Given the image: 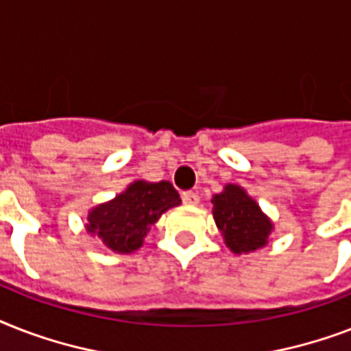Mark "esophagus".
I'll list each match as a JSON object with an SVG mask.
<instances>
[{
  "label": "esophagus",
  "instance_id": "1",
  "mask_svg": "<svg viewBox=\"0 0 351 351\" xmlns=\"http://www.w3.org/2000/svg\"><path fill=\"white\" fill-rule=\"evenodd\" d=\"M182 200H184V204H187V206H197V204L200 202V197H198V193L195 191H184L182 193Z\"/></svg>",
  "mask_w": 351,
  "mask_h": 351
}]
</instances>
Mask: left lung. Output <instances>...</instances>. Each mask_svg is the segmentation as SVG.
Wrapping results in <instances>:
<instances>
[{"label":"left lung","mask_w":351,"mask_h":351,"mask_svg":"<svg viewBox=\"0 0 351 351\" xmlns=\"http://www.w3.org/2000/svg\"><path fill=\"white\" fill-rule=\"evenodd\" d=\"M211 202L215 224L233 253H253L269 242V234L275 230L271 219L244 187L226 184L224 191L213 195Z\"/></svg>","instance_id":"1"}]
</instances>
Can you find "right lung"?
Segmentation results:
<instances>
[{"label": "right lung", "instance_id": "add662e5", "mask_svg": "<svg viewBox=\"0 0 351 351\" xmlns=\"http://www.w3.org/2000/svg\"><path fill=\"white\" fill-rule=\"evenodd\" d=\"M180 204L171 182L134 180L112 200L89 209L85 230L114 253H132L160 217Z\"/></svg>", "mask_w": 351, "mask_h": 351}]
</instances>
